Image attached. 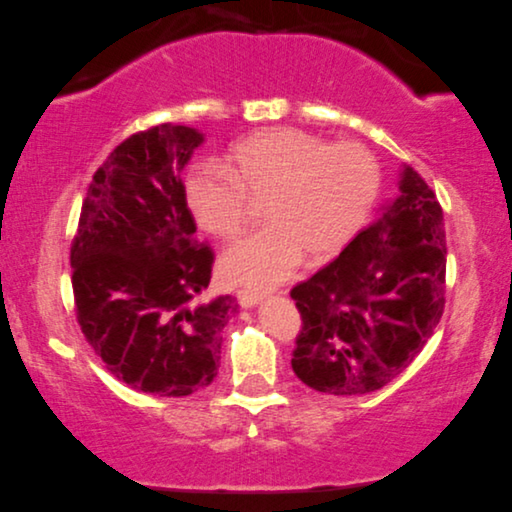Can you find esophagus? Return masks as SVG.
Instances as JSON below:
<instances>
[{
  "label": "esophagus",
  "mask_w": 512,
  "mask_h": 512,
  "mask_svg": "<svg viewBox=\"0 0 512 512\" xmlns=\"http://www.w3.org/2000/svg\"><path fill=\"white\" fill-rule=\"evenodd\" d=\"M261 300H264V296L257 294V292H248V290H242L238 292V303L244 307V309H253L257 307Z\"/></svg>",
  "instance_id": "34e87169"
}]
</instances>
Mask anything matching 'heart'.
<instances>
[{
    "mask_svg": "<svg viewBox=\"0 0 512 512\" xmlns=\"http://www.w3.org/2000/svg\"><path fill=\"white\" fill-rule=\"evenodd\" d=\"M381 183L376 157L357 142L331 144L294 127L257 131L231 149L227 164L203 160L186 177L194 220L216 238H235L266 199V220L229 246L225 279L253 290L290 281L305 255L326 259L355 238Z\"/></svg>",
    "mask_w": 512,
    "mask_h": 512,
    "instance_id": "obj_1",
    "label": "heart"
}]
</instances>
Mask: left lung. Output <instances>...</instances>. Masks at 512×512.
<instances>
[{
  "mask_svg": "<svg viewBox=\"0 0 512 512\" xmlns=\"http://www.w3.org/2000/svg\"><path fill=\"white\" fill-rule=\"evenodd\" d=\"M398 199L292 298L303 318L292 368L316 391L361 396L409 368L445 303L443 212L402 164Z\"/></svg>",
  "mask_w": 512,
  "mask_h": 512,
  "instance_id": "obj_1",
  "label": "left lung"
}]
</instances>
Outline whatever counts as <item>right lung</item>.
Masks as SVG:
<instances>
[{
  "label": "right lung",
  "instance_id": "1",
  "mask_svg": "<svg viewBox=\"0 0 512 512\" xmlns=\"http://www.w3.org/2000/svg\"><path fill=\"white\" fill-rule=\"evenodd\" d=\"M205 134L157 125L121 142L90 183L71 246L77 322L112 376L181 398L214 381L233 296L196 303L212 248L196 240L181 173Z\"/></svg>",
  "mask_w": 512,
  "mask_h": 512
}]
</instances>
